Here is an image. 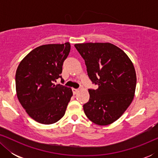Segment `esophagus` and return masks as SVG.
I'll return each instance as SVG.
<instances>
[{
    "mask_svg": "<svg viewBox=\"0 0 158 158\" xmlns=\"http://www.w3.org/2000/svg\"><path fill=\"white\" fill-rule=\"evenodd\" d=\"M72 90H73V93L74 95H75L77 92H78V89H76V88H72Z\"/></svg>",
    "mask_w": 158,
    "mask_h": 158,
    "instance_id": "esophagus-1",
    "label": "esophagus"
}]
</instances>
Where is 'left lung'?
<instances>
[{"label": "left lung", "mask_w": 158, "mask_h": 158, "mask_svg": "<svg viewBox=\"0 0 158 158\" xmlns=\"http://www.w3.org/2000/svg\"><path fill=\"white\" fill-rule=\"evenodd\" d=\"M85 60L88 75L96 90L88 89L90 98L83 105L85 115L94 124L105 126L118 119L131 104L137 77L131 60L111 43L75 44Z\"/></svg>", "instance_id": "obj_1"}]
</instances>
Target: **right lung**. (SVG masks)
<instances>
[{
	"label": "right lung",
	"mask_w": 158,
	"mask_h": 158,
	"mask_svg": "<svg viewBox=\"0 0 158 158\" xmlns=\"http://www.w3.org/2000/svg\"><path fill=\"white\" fill-rule=\"evenodd\" d=\"M70 51L69 42L42 45L30 52L19 64L16 89L19 102L36 122H57L65 114L73 96L70 88L55 85Z\"/></svg>",
	"instance_id": "add662e5"
}]
</instances>
